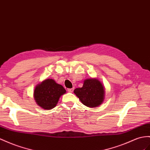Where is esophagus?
<instances>
[{"label": "esophagus", "instance_id": "1", "mask_svg": "<svg viewBox=\"0 0 150 150\" xmlns=\"http://www.w3.org/2000/svg\"><path fill=\"white\" fill-rule=\"evenodd\" d=\"M74 88H71V89H68V91L69 93H72V92L74 91Z\"/></svg>", "mask_w": 150, "mask_h": 150}]
</instances>
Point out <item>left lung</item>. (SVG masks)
Wrapping results in <instances>:
<instances>
[{"mask_svg":"<svg viewBox=\"0 0 150 150\" xmlns=\"http://www.w3.org/2000/svg\"><path fill=\"white\" fill-rule=\"evenodd\" d=\"M74 93L84 105L90 108L100 105L105 99V87L96 79L84 80L82 87L76 88Z\"/></svg>","mask_w":150,"mask_h":150,"instance_id":"8db88e82","label":"left lung"}]
</instances>
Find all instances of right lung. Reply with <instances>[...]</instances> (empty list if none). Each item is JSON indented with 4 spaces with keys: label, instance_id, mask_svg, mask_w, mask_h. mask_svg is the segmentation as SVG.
Instances as JSON below:
<instances>
[{
    "label": "right lung",
    "instance_id": "obj_1",
    "mask_svg": "<svg viewBox=\"0 0 150 150\" xmlns=\"http://www.w3.org/2000/svg\"><path fill=\"white\" fill-rule=\"evenodd\" d=\"M66 90L52 79H46L35 87L33 97L37 104L42 108L51 110L56 106L59 99Z\"/></svg>",
    "mask_w": 150,
    "mask_h": 150
}]
</instances>
